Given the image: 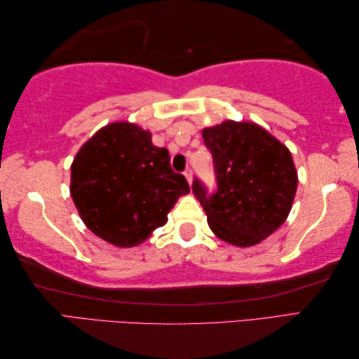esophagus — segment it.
I'll return each mask as SVG.
<instances>
[{"mask_svg":"<svg viewBox=\"0 0 359 359\" xmlns=\"http://www.w3.org/2000/svg\"><path fill=\"white\" fill-rule=\"evenodd\" d=\"M185 177H187V180H188V184L191 185V182H193V170L191 168H188V170H185Z\"/></svg>","mask_w":359,"mask_h":359,"instance_id":"obj_1","label":"esophagus"}]
</instances>
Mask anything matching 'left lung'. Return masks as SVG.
Here are the masks:
<instances>
[{
  "mask_svg": "<svg viewBox=\"0 0 359 359\" xmlns=\"http://www.w3.org/2000/svg\"><path fill=\"white\" fill-rule=\"evenodd\" d=\"M212 156L216 188L199 177L193 193L219 239L250 247L278 230L296 194L297 174L290 151L255 123L224 121L202 131Z\"/></svg>",
  "mask_w": 359,
  "mask_h": 359,
  "instance_id": "8db88e82",
  "label": "left lung"
}]
</instances>
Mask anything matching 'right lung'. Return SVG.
Here are the masks:
<instances>
[{
  "mask_svg": "<svg viewBox=\"0 0 359 359\" xmlns=\"http://www.w3.org/2000/svg\"><path fill=\"white\" fill-rule=\"evenodd\" d=\"M185 175L174 172L166 148L131 123H112L89 139L71 166V196L83 222L117 247L139 245L168 220Z\"/></svg>",
  "mask_w": 359,
  "mask_h": 359,
  "instance_id": "1",
  "label": "right lung"
}]
</instances>
